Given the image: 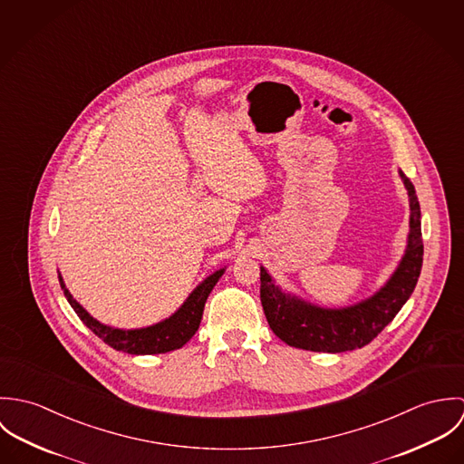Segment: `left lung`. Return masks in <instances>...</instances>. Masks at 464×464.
I'll return each mask as SVG.
<instances>
[{
  "instance_id": "left-lung-1",
  "label": "left lung",
  "mask_w": 464,
  "mask_h": 464,
  "mask_svg": "<svg viewBox=\"0 0 464 464\" xmlns=\"http://www.w3.org/2000/svg\"><path fill=\"white\" fill-rule=\"evenodd\" d=\"M409 197L407 246L386 284L348 307L314 305L284 291L261 266V302L269 329L284 343L311 352L339 353L362 348L392 324L401 305L412 295L423 263L421 212L411 180L398 171Z\"/></svg>"
}]
</instances>
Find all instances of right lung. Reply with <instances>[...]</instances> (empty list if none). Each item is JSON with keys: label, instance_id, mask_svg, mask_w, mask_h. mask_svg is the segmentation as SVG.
Masks as SVG:
<instances>
[{"label": "right lung", "instance_id": "obj_1", "mask_svg": "<svg viewBox=\"0 0 464 464\" xmlns=\"http://www.w3.org/2000/svg\"><path fill=\"white\" fill-rule=\"evenodd\" d=\"M225 269L227 267H221L208 275L205 280H201L186 298V302L169 318L142 329H116L98 322L72 298L61 273L59 282L72 311L85 324V327H89L102 341H105L109 346L120 352H127L132 355H151L182 348L197 334L203 316L205 302L214 285L218 284V280L221 278V275L225 273Z\"/></svg>", "mask_w": 464, "mask_h": 464}]
</instances>
